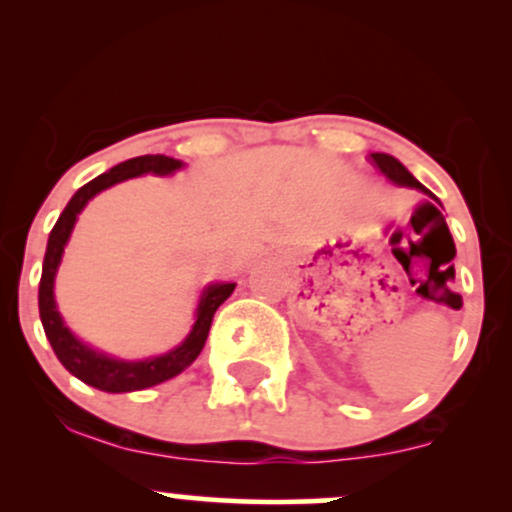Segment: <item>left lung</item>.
Returning <instances> with one entry per match:
<instances>
[{"mask_svg":"<svg viewBox=\"0 0 512 512\" xmlns=\"http://www.w3.org/2000/svg\"><path fill=\"white\" fill-rule=\"evenodd\" d=\"M370 163H373L375 168H380L383 173L390 178L392 182H397V185H407V187H416V190H424V185H421L419 180L414 178V175L409 173L407 168L402 166V163L397 161L395 156H387V154H370ZM428 192V190H424Z\"/></svg>","mask_w":512,"mask_h":512,"instance_id":"left-lung-1","label":"left lung"}]
</instances>
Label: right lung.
Instances as JSON below:
<instances>
[{
	"label": "right lung",
	"mask_w": 512,
	"mask_h": 512,
	"mask_svg": "<svg viewBox=\"0 0 512 512\" xmlns=\"http://www.w3.org/2000/svg\"><path fill=\"white\" fill-rule=\"evenodd\" d=\"M182 166L180 161L170 156H137L129 158V161L120 163V166L110 168L108 173L98 175L91 182H86L81 190H76V195L69 199V204L57 219L55 228L50 231L48 238V250H45L43 260V276H40V289H38V308H40V322H43L45 337L50 339L52 351L60 358V363L69 373L76 375L79 380H84L86 385L96 387L103 392H134L144 390V387L158 385L163 380H170L173 375H178L190 366L192 361L199 356V351L204 349V342L209 337L211 320L214 313L219 310V305L231 296L236 284H214L204 291L202 301L197 308V322L192 327L190 337L182 342L178 349H173L166 356L146 358V361H117V358L103 356L98 351L88 349L74 337L72 332L64 327L60 313H57L55 296H52V284H55L57 267H60L64 245H67L69 233H72L76 216L86 207V202L91 197H96L98 192L105 187L115 185L127 178H137V175L154 173V175H168L173 170Z\"/></svg>",
	"instance_id": "add662e5"
}]
</instances>
